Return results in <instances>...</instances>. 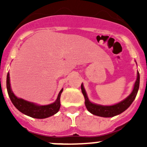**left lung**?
Returning <instances> with one entry per match:
<instances>
[{
	"label": "left lung",
	"instance_id": "left-lung-1",
	"mask_svg": "<svg viewBox=\"0 0 147 147\" xmlns=\"http://www.w3.org/2000/svg\"><path fill=\"white\" fill-rule=\"evenodd\" d=\"M139 84H140V75L138 71L137 73V80L135 82L134 88L132 90V93L129 94V96L127 97L125 99L121 101L119 103L116 104L114 105H110V106H104V105H96V104L92 103L90 102L88 99V97L87 96L86 91H85L84 86L82 84L81 89L82 92L83 93V96L85 97V104L86 106L87 110L90 113L95 115H98L101 117H113L115 115H117L119 114H121L124 111H125L128 107L131 105L132 102L136 98V95H137L138 89H139Z\"/></svg>",
	"mask_w": 147,
	"mask_h": 147
}]
</instances>
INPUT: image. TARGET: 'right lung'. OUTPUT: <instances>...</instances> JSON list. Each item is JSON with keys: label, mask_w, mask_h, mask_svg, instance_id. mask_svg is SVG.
Returning a JSON list of instances; mask_svg holds the SVG:
<instances>
[{"label": "right lung", "mask_w": 147, "mask_h": 147, "mask_svg": "<svg viewBox=\"0 0 147 147\" xmlns=\"http://www.w3.org/2000/svg\"><path fill=\"white\" fill-rule=\"evenodd\" d=\"M6 88H7L9 96L14 106L22 113L28 115L30 117L40 119H45V118L50 117L51 115L57 113L60 108V96L63 90V88L61 90L58 94L57 98L55 102L48 105H38L32 103V102L26 101L23 98H18L13 93L11 89L9 73L7 74V76H6Z\"/></svg>", "instance_id": "add662e5"}]
</instances>
